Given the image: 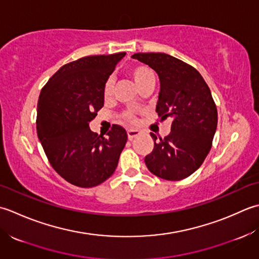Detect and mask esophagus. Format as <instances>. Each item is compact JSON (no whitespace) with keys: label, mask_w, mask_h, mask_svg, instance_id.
Segmentation results:
<instances>
[{"label":"esophagus","mask_w":259,"mask_h":259,"mask_svg":"<svg viewBox=\"0 0 259 259\" xmlns=\"http://www.w3.org/2000/svg\"><path fill=\"white\" fill-rule=\"evenodd\" d=\"M139 135H140V131H137V130H128L127 131V136H128L130 141L135 139V137H137Z\"/></svg>","instance_id":"1"}]
</instances>
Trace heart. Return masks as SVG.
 Wrapping results in <instances>:
<instances>
[{"mask_svg": "<svg viewBox=\"0 0 259 259\" xmlns=\"http://www.w3.org/2000/svg\"><path fill=\"white\" fill-rule=\"evenodd\" d=\"M128 75L133 78V80L137 85V87L141 86L142 83L145 82L149 79H154L153 76V71L150 69L149 67L145 65H135L128 68ZM114 91V79L113 77H108L106 81L104 83V89H103V95L105 99L110 98L113 95ZM124 119L128 123H135V115L133 113H125L124 114Z\"/></svg>", "mask_w": 259, "mask_h": 259, "instance_id": "b5f03b06", "label": "heart"}]
</instances>
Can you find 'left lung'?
<instances>
[{"instance_id": "8db88e82", "label": "left lung", "mask_w": 259, "mask_h": 259, "mask_svg": "<svg viewBox=\"0 0 259 259\" xmlns=\"http://www.w3.org/2000/svg\"><path fill=\"white\" fill-rule=\"evenodd\" d=\"M134 59L149 65L160 78L156 113L171 117V133L164 139L151 133L154 149L145 164L154 176L179 181L201 166L212 145L218 113L202 76L192 66L161 52L135 54Z\"/></svg>"}]
</instances>
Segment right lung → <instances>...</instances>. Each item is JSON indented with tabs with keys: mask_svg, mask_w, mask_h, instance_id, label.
I'll use <instances>...</instances> for the list:
<instances>
[{
	"mask_svg": "<svg viewBox=\"0 0 259 259\" xmlns=\"http://www.w3.org/2000/svg\"><path fill=\"white\" fill-rule=\"evenodd\" d=\"M125 52L83 57L62 66L42 88L36 132L50 164L66 181L93 188L114 173L127 133L113 125L107 137L89 128L104 106V83Z\"/></svg>",
	"mask_w": 259,
	"mask_h": 259,
	"instance_id": "add662e5",
	"label": "right lung"
}]
</instances>
